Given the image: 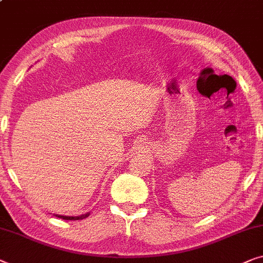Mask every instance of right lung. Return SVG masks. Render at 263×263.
<instances>
[{
	"label": "right lung",
	"instance_id": "obj_1",
	"mask_svg": "<svg viewBox=\"0 0 263 263\" xmlns=\"http://www.w3.org/2000/svg\"><path fill=\"white\" fill-rule=\"evenodd\" d=\"M55 217H58V218H62V219H66V220H78V219H84L86 217L90 216V212H86V214H83L81 216H62V215H54Z\"/></svg>",
	"mask_w": 263,
	"mask_h": 263
}]
</instances>
